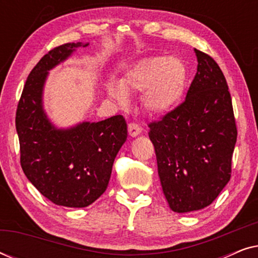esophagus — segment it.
I'll list each match as a JSON object with an SVG mask.
<instances>
[{"label": "esophagus", "mask_w": 258, "mask_h": 258, "mask_svg": "<svg viewBox=\"0 0 258 258\" xmlns=\"http://www.w3.org/2000/svg\"><path fill=\"white\" fill-rule=\"evenodd\" d=\"M128 132H129V135L134 137V136H137L141 133V128L136 124V123L130 122L128 124Z\"/></svg>", "instance_id": "esophagus-1"}]
</instances>
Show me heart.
Masks as SVG:
<instances>
[{"label":"heart","instance_id":"heart-1","mask_svg":"<svg viewBox=\"0 0 258 258\" xmlns=\"http://www.w3.org/2000/svg\"><path fill=\"white\" fill-rule=\"evenodd\" d=\"M186 67L181 58L148 57L137 61L124 73L118 84L108 87L118 101L126 95L141 93V107L149 115H162L177 103L184 89Z\"/></svg>","mask_w":258,"mask_h":258}]
</instances>
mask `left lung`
<instances>
[{
  "instance_id": "obj_1",
  "label": "left lung",
  "mask_w": 258,
  "mask_h": 258,
  "mask_svg": "<svg viewBox=\"0 0 258 258\" xmlns=\"http://www.w3.org/2000/svg\"><path fill=\"white\" fill-rule=\"evenodd\" d=\"M195 52L197 73L185 100L148 124L162 190L175 213L203 209L220 195L230 181L237 140L223 73L211 56Z\"/></svg>"
}]
</instances>
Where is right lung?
I'll return each instance as SVG.
<instances>
[{
	"label": "right lung",
	"instance_id": "1",
	"mask_svg": "<svg viewBox=\"0 0 258 258\" xmlns=\"http://www.w3.org/2000/svg\"><path fill=\"white\" fill-rule=\"evenodd\" d=\"M81 45H58L38 61L24 84L15 118L24 175L49 201L69 208L90 206L105 191L128 135L122 115L66 130L56 129L45 116L42 89L48 70Z\"/></svg>",
	"mask_w": 258,
	"mask_h": 258
}]
</instances>
